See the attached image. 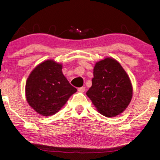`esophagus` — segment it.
I'll return each instance as SVG.
<instances>
[{"mask_svg":"<svg viewBox=\"0 0 160 160\" xmlns=\"http://www.w3.org/2000/svg\"><path fill=\"white\" fill-rule=\"evenodd\" d=\"M85 89H86V87H79V88H78V91L80 92H84L85 91Z\"/></svg>","mask_w":160,"mask_h":160,"instance_id":"esophagus-1","label":"esophagus"}]
</instances>
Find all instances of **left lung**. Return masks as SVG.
<instances>
[{"mask_svg": "<svg viewBox=\"0 0 160 160\" xmlns=\"http://www.w3.org/2000/svg\"><path fill=\"white\" fill-rule=\"evenodd\" d=\"M93 75L87 95L99 113L113 117L123 112L132 99V87L121 65L114 59L106 58L96 63Z\"/></svg>", "mask_w": 160, "mask_h": 160, "instance_id": "obj_1", "label": "left lung"}]
</instances>
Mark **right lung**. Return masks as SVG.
Listing matches in <instances>:
<instances>
[{
    "label": "right lung",
    "mask_w": 160,
    "mask_h": 160,
    "mask_svg": "<svg viewBox=\"0 0 160 160\" xmlns=\"http://www.w3.org/2000/svg\"><path fill=\"white\" fill-rule=\"evenodd\" d=\"M77 89L62 72V65L50 60L38 65L30 74L25 94L30 106L43 116L56 113Z\"/></svg>",
    "instance_id": "1"
}]
</instances>
